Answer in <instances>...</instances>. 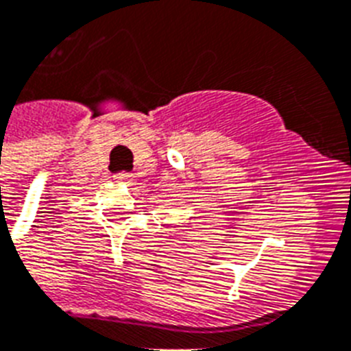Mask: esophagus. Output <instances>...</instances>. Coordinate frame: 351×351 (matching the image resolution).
I'll use <instances>...</instances> for the list:
<instances>
[{
	"instance_id": "esophagus-1",
	"label": "esophagus",
	"mask_w": 351,
	"mask_h": 351,
	"mask_svg": "<svg viewBox=\"0 0 351 351\" xmlns=\"http://www.w3.org/2000/svg\"><path fill=\"white\" fill-rule=\"evenodd\" d=\"M115 181L117 182H130V181H133V176H131V173H128V172L117 173Z\"/></svg>"
}]
</instances>
